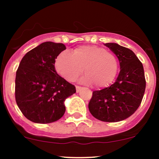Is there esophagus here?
<instances>
[{
	"mask_svg": "<svg viewBox=\"0 0 159 159\" xmlns=\"http://www.w3.org/2000/svg\"><path fill=\"white\" fill-rule=\"evenodd\" d=\"M75 87H76V92H77V93L79 92V91L82 89L81 87H80V86H78V85H76Z\"/></svg>",
	"mask_w": 159,
	"mask_h": 159,
	"instance_id": "obj_1",
	"label": "esophagus"
}]
</instances>
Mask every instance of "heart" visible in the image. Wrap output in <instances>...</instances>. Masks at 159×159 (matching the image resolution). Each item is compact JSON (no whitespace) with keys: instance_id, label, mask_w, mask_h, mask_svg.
I'll list each match as a JSON object with an SVG mask.
<instances>
[{"instance_id":"heart-1","label":"heart","mask_w":159,"mask_h":159,"mask_svg":"<svg viewBox=\"0 0 159 159\" xmlns=\"http://www.w3.org/2000/svg\"><path fill=\"white\" fill-rule=\"evenodd\" d=\"M57 72L69 81H74L84 69L83 81L103 88L114 81L118 72V61L112 52L96 45L78 47L73 53L60 54L55 62Z\"/></svg>"}]
</instances>
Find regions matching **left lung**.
I'll list each match as a JSON object with an SVG mask.
<instances>
[{
    "instance_id": "8db88e82",
    "label": "left lung",
    "mask_w": 159,
    "mask_h": 159,
    "mask_svg": "<svg viewBox=\"0 0 159 159\" xmlns=\"http://www.w3.org/2000/svg\"><path fill=\"white\" fill-rule=\"evenodd\" d=\"M120 61V72L109 87L95 90L89 102L91 114L104 122L126 119L140 106L146 88L143 64L129 48L116 43H105Z\"/></svg>"
}]
</instances>
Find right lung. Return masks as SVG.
<instances>
[{
  "instance_id": "1",
  "label": "right lung",
  "mask_w": 159,
  "mask_h": 159,
  "mask_svg": "<svg viewBox=\"0 0 159 159\" xmlns=\"http://www.w3.org/2000/svg\"><path fill=\"white\" fill-rule=\"evenodd\" d=\"M66 49L63 43L45 42L23 57L16 71L15 96L24 116L36 123H51L64 114L65 99L75 87L55 70L57 57Z\"/></svg>"
}]
</instances>
